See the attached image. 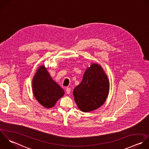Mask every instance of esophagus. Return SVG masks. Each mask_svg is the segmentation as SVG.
<instances>
[{"mask_svg":"<svg viewBox=\"0 0 149 149\" xmlns=\"http://www.w3.org/2000/svg\"><path fill=\"white\" fill-rule=\"evenodd\" d=\"M71 92V88H66V92L67 94H70Z\"/></svg>","mask_w":149,"mask_h":149,"instance_id":"1","label":"esophagus"}]
</instances>
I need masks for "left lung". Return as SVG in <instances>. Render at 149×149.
I'll use <instances>...</instances> for the list:
<instances>
[{"instance_id": "1", "label": "left lung", "mask_w": 149, "mask_h": 149, "mask_svg": "<svg viewBox=\"0 0 149 149\" xmlns=\"http://www.w3.org/2000/svg\"><path fill=\"white\" fill-rule=\"evenodd\" d=\"M109 90L107 75L101 65L93 63L86 70L81 82L74 88L73 95L79 109L86 113L102 106Z\"/></svg>"}]
</instances>
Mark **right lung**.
<instances>
[{"label":"right lung","mask_w":149,"mask_h":149,"mask_svg":"<svg viewBox=\"0 0 149 149\" xmlns=\"http://www.w3.org/2000/svg\"><path fill=\"white\" fill-rule=\"evenodd\" d=\"M32 84L34 97L46 109L54 107L57 100L64 95V90L53 80L44 65L37 69Z\"/></svg>","instance_id":"1"}]
</instances>
